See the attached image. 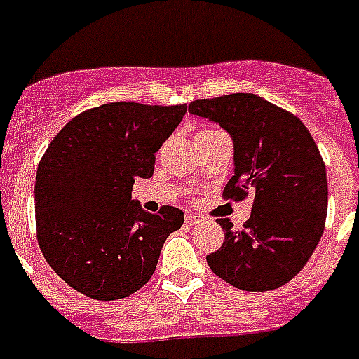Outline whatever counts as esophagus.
<instances>
[{"instance_id": "esophagus-1", "label": "esophagus", "mask_w": 359, "mask_h": 359, "mask_svg": "<svg viewBox=\"0 0 359 359\" xmlns=\"http://www.w3.org/2000/svg\"><path fill=\"white\" fill-rule=\"evenodd\" d=\"M203 221H204L203 217L197 215V213H188V215H186V224L188 226H197V224H201Z\"/></svg>"}]
</instances>
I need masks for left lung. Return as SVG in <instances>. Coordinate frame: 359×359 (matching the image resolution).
I'll list each match as a JSON object with an SVG mask.
<instances>
[{
	"label": "left lung",
	"mask_w": 359,
	"mask_h": 359,
	"mask_svg": "<svg viewBox=\"0 0 359 359\" xmlns=\"http://www.w3.org/2000/svg\"><path fill=\"white\" fill-rule=\"evenodd\" d=\"M195 116L217 122L233 140V177L226 198L254 195L243 230L217 219L224 243L206 255L215 276L246 292H264L294 279L323 236L327 170L314 138L297 116L252 93L189 104Z\"/></svg>",
	"instance_id": "obj_1"
}]
</instances>
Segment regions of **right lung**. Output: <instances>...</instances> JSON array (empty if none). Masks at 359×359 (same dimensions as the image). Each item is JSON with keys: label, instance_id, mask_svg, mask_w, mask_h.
I'll return each instance as SVG.
<instances>
[{"label": "right lung", "instance_id": "1", "mask_svg": "<svg viewBox=\"0 0 359 359\" xmlns=\"http://www.w3.org/2000/svg\"><path fill=\"white\" fill-rule=\"evenodd\" d=\"M188 105L113 102L65 123L41 156L34 186L41 254L69 287L98 301L128 297L155 272L184 213L144 212L131 198Z\"/></svg>", "mask_w": 359, "mask_h": 359}]
</instances>
